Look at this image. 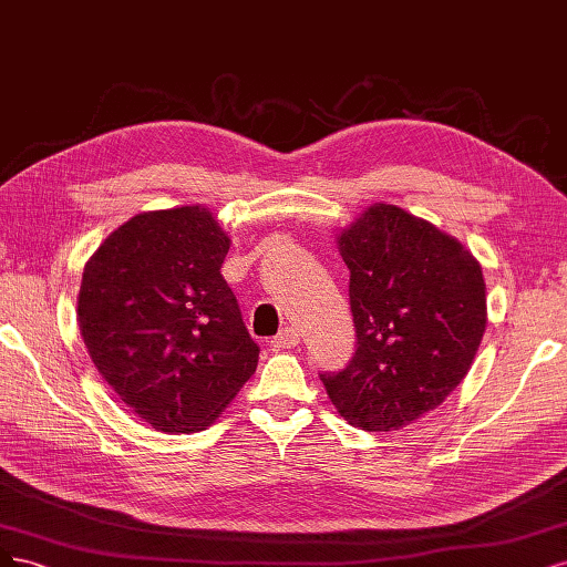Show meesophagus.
Here are the masks:
<instances>
[{
  "label": "esophagus",
  "instance_id": "esophagus-1",
  "mask_svg": "<svg viewBox=\"0 0 567 567\" xmlns=\"http://www.w3.org/2000/svg\"><path fill=\"white\" fill-rule=\"evenodd\" d=\"M301 341V334L295 330V327H285V330L270 339V349L272 351H285V349H295V346H299Z\"/></svg>",
  "mask_w": 567,
  "mask_h": 567
}]
</instances>
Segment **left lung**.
<instances>
[{"mask_svg":"<svg viewBox=\"0 0 567 567\" xmlns=\"http://www.w3.org/2000/svg\"><path fill=\"white\" fill-rule=\"evenodd\" d=\"M337 247L351 270L358 349L320 379L346 422L398 431L468 374L487 324L483 268L456 237L386 203L339 230Z\"/></svg>","mask_w":567,"mask_h":567,"instance_id":"left-lung-1","label":"left lung"}]
</instances>
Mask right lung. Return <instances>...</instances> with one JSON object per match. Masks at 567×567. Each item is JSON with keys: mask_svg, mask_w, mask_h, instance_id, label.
<instances>
[{"mask_svg": "<svg viewBox=\"0 0 567 567\" xmlns=\"http://www.w3.org/2000/svg\"><path fill=\"white\" fill-rule=\"evenodd\" d=\"M230 237L199 205L141 212L91 254L80 334L122 403L162 433L207 429L257 370L221 276Z\"/></svg>", "mask_w": 567, "mask_h": 567, "instance_id": "1", "label": "right lung"}]
</instances>
